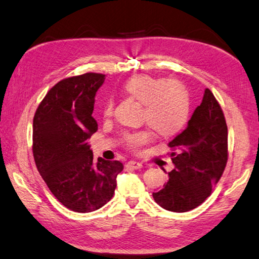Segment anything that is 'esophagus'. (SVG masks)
Listing matches in <instances>:
<instances>
[{
  "label": "esophagus",
  "instance_id": "obj_1",
  "mask_svg": "<svg viewBox=\"0 0 259 259\" xmlns=\"http://www.w3.org/2000/svg\"><path fill=\"white\" fill-rule=\"evenodd\" d=\"M125 166L130 168V170H138V168L143 167V164L139 162H136V161H129L128 163H126Z\"/></svg>",
  "mask_w": 259,
  "mask_h": 259
}]
</instances>
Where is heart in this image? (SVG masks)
<instances>
[{"mask_svg": "<svg viewBox=\"0 0 259 259\" xmlns=\"http://www.w3.org/2000/svg\"><path fill=\"white\" fill-rule=\"evenodd\" d=\"M124 91L143 103L144 121L159 135H175L187 123L190 113L189 93L185 84L177 79L164 80L146 73L136 74L126 80ZM113 112L114 101L109 98L103 107V115L110 117ZM152 139V131L144 129L129 134L125 143L131 149L139 150Z\"/></svg>", "mask_w": 259, "mask_h": 259, "instance_id": "heart-1", "label": "heart"}]
</instances>
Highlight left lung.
Segmentation results:
<instances>
[{"mask_svg":"<svg viewBox=\"0 0 259 259\" xmlns=\"http://www.w3.org/2000/svg\"><path fill=\"white\" fill-rule=\"evenodd\" d=\"M175 168L163 189L153 192L164 209L183 213L198 207L211 194L228 162V125L208 88L187 128L168 143Z\"/></svg>","mask_w":259,"mask_h":259,"instance_id":"8db88e82","label":"left lung"}]
</instances>
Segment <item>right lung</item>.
<instances>
[{
    "label": "right lung",
    "instance_id": "1",
    "mask_svg": "<svg viewBox=\"0 0 259 259\" xmlns=\"http://www.w3.org/2000/svg\"><path fill=\"white\" fill-rule=\"evenodd\" d=\"M105 74L88 72L65 78L52 87L32 122V154L52 194L77 213L94 211L114 195L119 161H94L87 139L97 131L92 116L95 95Z\"/></svg>",
    "mask_w": 259,
    "mask_h": 259
}]
</instances>
